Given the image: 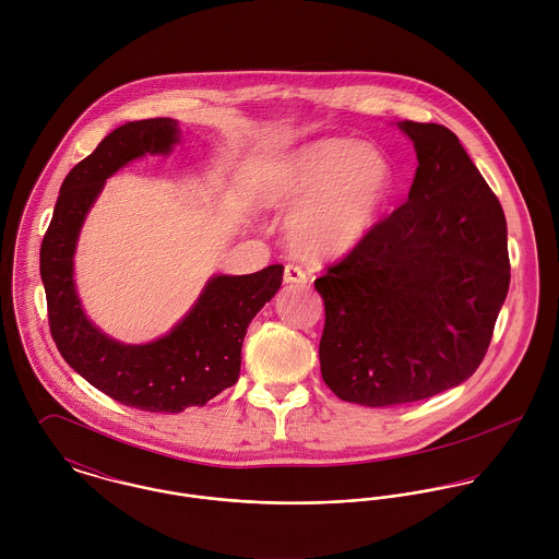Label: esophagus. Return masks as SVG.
Returning <instances> with one entry per match:
<instances>
[{
	"label": "esophagus",
	"instance_id": "1",
	"mask_svg": "<svg viewBox=\"0 0 559 559\" xmlns=\"http://www.w3.org/2000/svg\"><path fill=\"white\" fill-rule=\"evenodd\" d=\"M308 273L299 264H286L284 269V282L286 284H308Z\"/></svg>",
	"mask_w": 559,
	"mask_h": 559
}]
</instances>
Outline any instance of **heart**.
I'll return each instance as SVG.
<instances>
[{"label": "heart", "mask_w": 559, "mask_h": 559, "mask_svg": "<svg viewBox=\"0 0 559 559\" xmlns=\"http://www.w3.org/2000/svg\"><path fill=\"white\" fill-rule=\"evenodd\" d=\"M394 191V167L374 146L353 140H317L277 160L264 198L290 211V247L312 260L355 251L379 226Z\"/></svg>", "instance_id": "obj_1"}]
</instances>
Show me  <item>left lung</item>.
Here are the masks:
<instances>
[{"label":"left lung","mask_w":559,"mask_h":559,"mask_svg":"<svg viewBox=\"0 0 559 559\" xmlns=\"http://www.w3.org/2000/svg\"><path fill=\"white\" fill-rule=\"evenodd\" d=\"M417 169L408 200L314 282L320 372L337 399L394 406L478 370L510 286L499 200L443 124L402 120Z\"/></svg>","instance_id":"obj_1"}]
</instances>
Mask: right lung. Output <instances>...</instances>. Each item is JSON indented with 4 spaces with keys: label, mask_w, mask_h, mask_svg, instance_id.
<instances>
[{
    "label": "right lung",
    "mask_w": 559,
    "mask_h": 559,
    "mask_svg": "<svg viewBox=\"0 0 559 559\" xmlns=\"http://www.w3.org/2000/svg\"><path fill=\"white\" fill-rule=\"evenodd\" d=\"M178 142L180 129L171 118L127 122L111 131L64 178L40 247L49 326L60 355L109 399L151 413L204 406L239 381L247 326L275 297L284 275L282 264L249 275H213L191 310L146 344L118 342L85 317L75 251L92 204L120 167L146 155H169Z\"/></svg>",
    "instance_id": "right-lung-1"
}]
</instances>
